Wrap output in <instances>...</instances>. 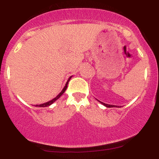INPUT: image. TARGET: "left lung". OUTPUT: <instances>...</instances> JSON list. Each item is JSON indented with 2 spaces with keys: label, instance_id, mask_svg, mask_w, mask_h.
I'll return each mask as SVG.
<instances>
[{
  "label": "left lung",
  "instance_id": "left-lung-1",
  "mask_svg": "<svg viewBox=\"0 0 159 159\" xmlns=\"http://www.w3.org/2000/svg\"><path fill=\"white\" fill-rule=\"evenodd\" d=\"M99 102H100L101 104H102V105H104V106L107 107V108H121V106H117V105H108V104H105L104 103V102H100V101H98Z\"/></svg>",
  "mask_w": 159,
  "mask_h": 159
}]
</instances>
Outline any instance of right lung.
Instances as JSON below:
<instances>
[{"label": "right lung", "instance_id": "right-lung-1", "mask_svg": "<svg viewBox=\"0 0 159 159\" xmlns=\"http://www.w3.org/2000/svg\"><path fill=\"white\" fill-rule=\"evenodd\" d=\"M72 78V76H70V78H68V81H67L66 84H65V87H64V89H62V91H61V92L59 93V94H57V95L56 96L55 98H53V99H51V100L49 101V102H45V103L41 104V105H34V106H35V107H48V106H50V105H52V104L54 103V102H56V101H57V99H58L59 98H60L62 94H64V93H65V91H66L67 88H68V82H69V81H70V78Z\"/></svg>", "mask_w": 159, "mask_h": 159}]
</instances>
